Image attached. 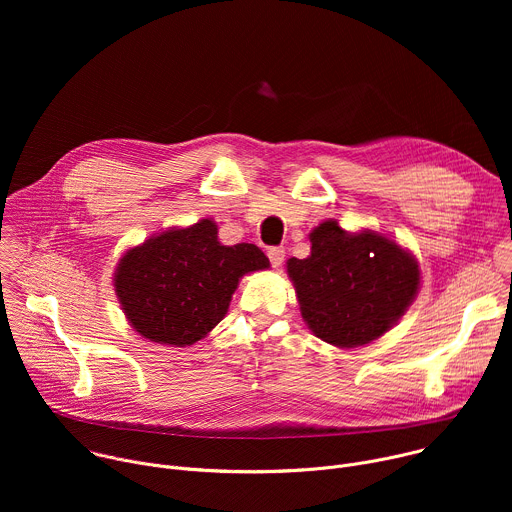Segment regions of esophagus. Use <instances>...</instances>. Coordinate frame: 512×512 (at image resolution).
<instances>
[{
  "label": "esophagus",
  "instance_id": "esophagus-1",
  "mask_svg": "<svg viewBox=\"0 0 512 512\" xmlns=\"http://www.w3.org/2000/svg\"><path fill=\"white\" fill-rule=\"evenodd\" d=\"M267 257L271 261V267H281V263L285 259V251H283V247H269Z\"/></svg>",
  "mask_w": 512,
  "mask_h": 512
}]
</instances>
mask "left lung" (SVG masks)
Instances as JSON below:
<instances>
[{"instance_id":"8db88e82","label":"left lung","mask_w":512,"mask_h":512,"mask_svg":"<svg viewBox=\"0 0 512 512\" xmlns=\"http://www.w3.org/2000/svg\"><path fill=\"white\" fill-rule=\"evenodd\" d=\"M308 259L291 257L302 316L328 344L354 348L383 336L411 306L419 265L395 241L375 233H346L324 221L310 233Z\"/></svg>"}]
</instances>
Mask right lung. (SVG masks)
<instances>
[{
  "mask_svg": "<svg viewBox=\"0 0 512 512\" xmlns=\"http://www.w3.org/2000/svg\"><path fill=\"white\" fill-rule=\"evenodd\" d=\"M216 235V225L202 218L121 257L115 291L135 332L158 344L190 346L225 318L239 279L269 267L257 245L227 247Z\"/></svg>",
  "mask_w": 512,
  "mask_h": 512,
  "instance_id": "obj_1",
  "label": "right lung"
}]
</instances>
